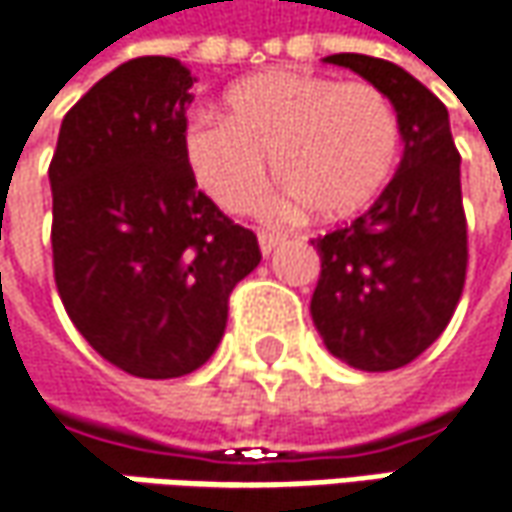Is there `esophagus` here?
Wrapping results in <instances>:
<instances>
[{"mask_svg": "<svg viewBox=\"0 0 512 512\" xmlns=\"http://www.w3.org/2000/svg\"><path fill=\"white\" fill-rule=\"evenodd\" d=\"M257 240H260V252H263V255H272L280 246L283 237H280L278 232H260L257 234Z\"/></svg>", "mask_w": 512, "mask_h": 512, "instance_id": "34e87169", "label": "esophagus"}]
</instances>
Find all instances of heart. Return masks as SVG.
Returning <instances> with one entry per match:
<instances>
[{
  "mask_svg": "<svg viewBox=\"0 0 512 512\" xmlns=\"http://www.w3.org/2000/svg\"><path fill=\"white\" fill-rule=\"evenodd\" d=\"M226 120L197 117L183 151L197 186L220 209L246 214L269 189V163L292 203L321 220L364 209L401 154V120L367 79L266 71L226 91Z\"/></svg>",
  "mask_w": 512,
  "mask_h": 512,
  "instance_id": "heart-1",
  "label": "heart"
}]
</instances>
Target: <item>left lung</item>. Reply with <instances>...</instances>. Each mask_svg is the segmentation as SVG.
<instances>
[{
    "mask_svg": "<svg viewBox=\"0 0 512 512\" xmlns=\"http://www.w3.org/2000/svg\"><path fill=\"white\" fill-rule=\"evenodd\" d=\"M387 94L404 137L389 186L361 217L321 234L312 321L326 349L367 372L407 367L447 329L467 278V217L444 102L387 59L326 56Z\"/></svg>",
    "mask_w": 512,
    "mask_h": 512,
    "instance_id": "obj_1",
    "label": "left lung"
}]
</instances>
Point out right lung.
Returning a JSON list of instances; mask_svg holds the SVG:
<instances>
[{"label": "right lung", "mask_w": 512, "mask_h": 512, "mask_svg": "<svg viewBox=\"0 0 512 512\" xmlns=\"http://www.w3.org/2000/svg\"><path fill=\"white\" fill-rule=\"evenodd\" d=\"M191 85L180 59H128L65 114L48 166L56 292L82 338L137 378L203 367L260 263L255 232L189 171Z\"/></svg>", "instance_id": "add662e5"}]
</instances>
